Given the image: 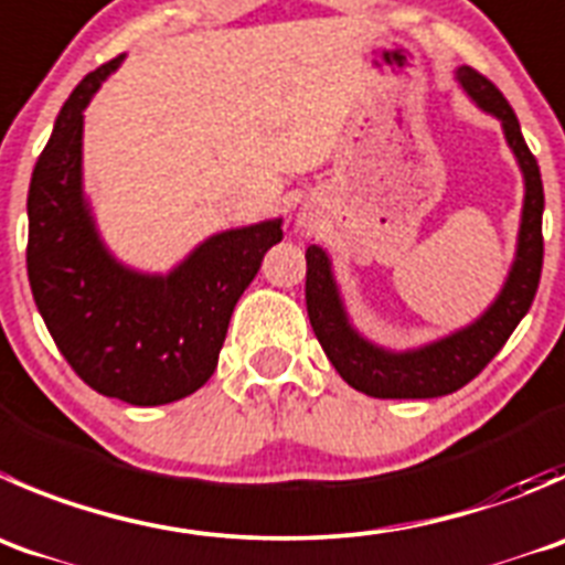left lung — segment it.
<instances>
[{
	"mask_svg": "<svg viewBox=\"0 0 565 565\" xmlns=\"http://www.w3.org/2000/svg\"><path fill=\"white\" fill-rule=\"evenodd\" d=\"M458 79L486 113L502 120L508 143H511L513 154L519 157V166L524 171L527 193H524L516 262H513L511 278H508L497 303L467 331L452 333V337L441 339L430 348L414 350V353H386V350L372 348L348 326L337 287H333L328 256L317 245H311L306 250V309H309L315 337L326 350L328 361L337 366L339 375L370 397H441V394L467 386L500 353L513 328L527 315L541 281V267H544V234H541L544 184H541L539 162L524 143L516 113L505 102V96L497 90L494 82L486 79L475 68H461Z\"/></svg>",
	"mask_w": 565,
	"mask_h": 565,
	"instance_id": "obj_1",
	"label": "left lung"
}]
</instances>
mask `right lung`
I'll return each mask as SVG.
<instances>
[{
  "label": "right lung",
  "mask_w": 565,
  "mask_h": 565,
  "mask_svg": "<svg viewBox=\"0 0 565 565\" xmlns=\"http://www.w3.org/2000/svg\"><path fill=\"white\" fill-rule=\"evenodd\" d=\"M120 57L98 65L63 104L32 171L26 276L71 370L104 397L162 405L204 386L228 320L281 221L206 239L166 278L137 276L102 248L82 199V109Z\"/></svg>",
  "instance_id": "add662e5"
}]
</instances>
